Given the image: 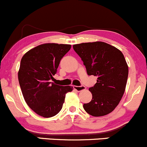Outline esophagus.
Returning a JSON list of instances; mask_svg holds the SVG:
<instances>
[{"mask_svg":"<svg viewBox=\"0 0 147 147\" xmlns=\"http://www.w3.org/2000/svg\"><path fill=\"white\" fill-rule=\"evenodd\" d=\"M74 90L77 91V92H80V91H83L86 90V87L81 86H74Z\"/></svg>","mask_w":147,"mask_h":147,"instance_id":"34e87169","label":"esophagus"}]
</instances>
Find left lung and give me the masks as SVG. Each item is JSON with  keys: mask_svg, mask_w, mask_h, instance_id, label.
Instances as JSON below:
<instances>
[{"mask_svg": "<svg viewBox=\"0 0 147 147\" xmlns=\"http://www.w3.org/2000/svg\"><path fill=\"white\" fill-rule=\"evenodd\" d=\"M89 76L97 77L89 88L92 100L83 105L87 113L94 117L112 112L121 100L128 76V66L121 50L107 42L96 41L73 45Z\"/></svg>", "mask_w": 147, "mask_h": 147, "instance_id": "8db88e82", "label": "left lung"}]
</instances>
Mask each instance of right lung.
<instances>
[{"label": "right lung", "instance_id": "add662e5", "mask_svg": "<svg viewBox=\"0 0 147 147\" xmlns=\"http://www.w3.org/2000/svg\"><path fill=\"white\" fill-rule=\"evenodd\" d=\"M71 45L44 43L24 55L18 80L25 102L39 116L53 117L61 111L66 94L72 86H61L50 82L56 74L61 58Z\"/></svg>", "mask_w": 147, "mask_h": 147}]
</instances>
